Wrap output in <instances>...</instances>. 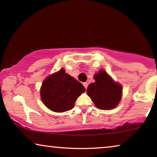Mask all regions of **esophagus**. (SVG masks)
<instances>
[{"label":"esophagus","instance_id":"obj_1","mask_svg":"<svg viewBox=\"0 0 157 157\" xmlns=\"http://www.w3.org/2000/svg\"><path fill=\"white\" fill-rule=\"evenodd\" d=\"M83 85H84V87H85V89L87 90V87H88V83H87V82H84V83H83Z\"/></svg>","mask_w":157,"mask_h":157}]
</instances>
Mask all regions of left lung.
Listing matches in <instances>:
<instances>
[{
	"label": "left lung",
	"mask_w": 157,
	"mask_h": 157,
	"mask_svg": "<svg viewBox=\"0 0 157 157\" xmlns=\"http://www.w3.org/2000/svg\"><path fill=\"white\" fill-rule=\"evenodd\" d=\"M94 79L95 82L90 84L87 92L96 107L105 110L115 108L122 98L120 84L115 82L105 70H100L94 75Z\"/></svg>",
	"instance_id": "left-lung-1"
}]
</instances>
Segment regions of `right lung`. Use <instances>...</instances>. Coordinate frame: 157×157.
Here are the masks:
<instances>
[{"instance_id":"right-lung-1","label":"right lung","mask_w":157,"mask_h":157,"mask_svg":"<svg viewBox=\"0 0 157 157\" xmlns=\"http://www.w3.org/2000/svg\"><path fill=\"white\" fill-rule=\"evenodd\" d=\"M84 92L85 87L66 74L63 68L48 76L40 88L41 100L44 105L56 112L72 109L77 99Z\"/></svg>"}]
</instances>
